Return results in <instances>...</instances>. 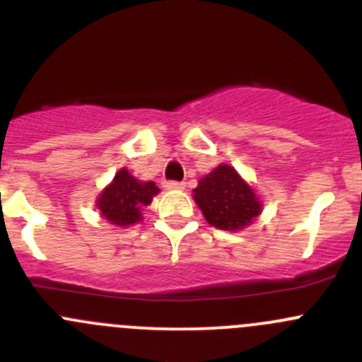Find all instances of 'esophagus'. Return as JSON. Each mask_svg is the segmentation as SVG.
Instances as JSON below:
<instances>
[{
    "instance_id": "34e87169",
    "label": "esophagus",
    "mask_w": 362,
    "mask_h": 362,
    "mask_svg": "<svg viewBox=\"0 0 362 362\" xmlns=\"http://www.w3.org/2000/svg\"><path fill=\"white\" fill-rule=\"evenodd\" d=\"M163 187L166 189V191H175V189H184L185 184L184 182H164Z\"/></svg>"
}]
</instances>
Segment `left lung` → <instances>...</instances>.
I'll list each match as a JSON object with an SVG mask.
<instances>
[{"mask_svg": "<svg viewBox=\"0 0 362 362\" xmlns=\"http://www.w3.org/2000/svg\"><path fill=\"white\" fill-rule=\"evenodd\" d=\"M192 198L204 221L222 231H242L254 224L262 211L255 189L231 164H218L199 178Z\"/></svg>", "mask_w": 362, "mask_h": 362, "instance_id": "1", "label": "left lung"}]
</instances>
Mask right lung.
Instances as JSON below:
<instances>
[{
  "mask_svg": "<svg viewBox=\"0 0 362 362\" xmlns=\"http://www.w3.org/2000/svg\"><path fill=\"white\" fill-rule=\"evenodd\" d=\"M159 194L152 180H138L129 170L120 168L113 180L98 194L96 208L101 217L117 228H129L141 222V210Z\"/></svg>",
  "mask_w": 362,
  "mask_h": 362,
  "instance_id": "add662e5",
  "label": "right lung"
}]
</instances>
